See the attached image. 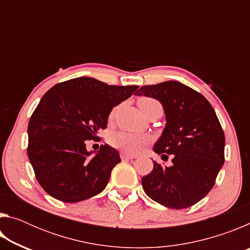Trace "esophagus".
<instances>
[{
  "instance_id": "esophagus-1",
  "label": "esophagus",
  "mask_w": 250,
  "mask_h": 250,
  "mask_svg": "<svg viewBox=\"0 0 250 250\" xmlns=\"http://www.w3.org/2000/svg\"><path fill=\"white\" fill-rule=\"evenodd\" d=\"M120 158L122 160H133V159H135V156L130 155V154H126V153H125V152H121Z\"/></svg>"
}]
</instances>
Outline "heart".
Masks as SVG:
<instances>
[{"instance_id": "1", "label": "heart", "mask_w": 250, "mask_h": 250, "mask_svg": "<svg viewBox=\"0 0 250 250\" xmlns=\"http://www.w3.org/2000/svg\"><path fill=\"white\" fill-rule=\"evenodd\" d=\"M139 107H140L141 111L146 113L147 110L150 108L154 107V105L160 104L159 101H156L153 98H149V97H142L138 101ZM117 108L112 109V111L110 112L109 119L112 120L116 116ZM150 141V138L145 134H137L132 132H126V131H119V132L112 133L109 137V143L116 149H119L122 152H125L126 154H138L139 152H141L143 147H145Z\"/></svg>"}]
</instances>
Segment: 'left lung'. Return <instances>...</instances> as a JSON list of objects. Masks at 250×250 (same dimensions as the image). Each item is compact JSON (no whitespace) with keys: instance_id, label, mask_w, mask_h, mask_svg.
Here are the masks:
<instances>
[{"instance_id":"left-lung-1","label":"left lung","mask_w":250,"mask_h":250,"mask_svg":"<svg viewBox=\"0 0 250 250\" xmlns=\"http://www.w3.org/2000/svg\"><path fill=\"white\" fill-rule=\"evenodd\" d=\"M135 95L159 100L167 125L155 143V153L172 155V166L153 162L142 177L147 196L168 208L193 206L215 184L225 156V134L216 112L204 96L174 80L143 86Z\"/></svg>"}]
</instances>
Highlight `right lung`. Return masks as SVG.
<instances>
[{
	"mask_svg": "<svg viewBox=\"0 0 250 250\" xmlns=\"http://www.w3.org/2000/svg\"><path fill=\"white\" fill-rule=\"evenodd\" d=\"M139 86H109L90 77L55 84L41 99L28 122L27 155L44 191L56 200L76 203L99 194L112 168L121 162L108 145L96 155L86 141L99 139L113 107Z\"/></svg>",
	"mask_w": 250,
	"mask_h": 250,
	"instance_id": "1",
	"label": "right lung"
}]
</instances>
